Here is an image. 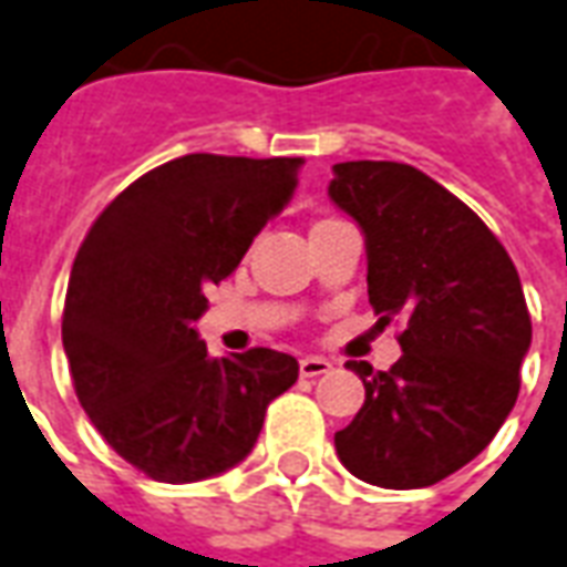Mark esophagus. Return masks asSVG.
<instances>
[{
	"label": "esophagus",
	"instance_id": "obj_1",
	"mask_svg": "<svg viewBox=\"0 0 567 567\" xmlns=\"http://www.w3.org/2000/svg\"><path fill=\"white\" fill-rule=\"evenodd\" d=\"M331 371V362L322 359V355H307L300 359V378H319V374H328Z\"/></svg>",
	"mask_w": 567,
	"mask_h": 567
}]
</instances>
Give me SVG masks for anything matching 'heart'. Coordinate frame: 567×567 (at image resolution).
Instances as JSON below:
<instances>
[{"label": "heart", "mask_w": 567, "mask_h": 567, "mask_svg": "<svg viewBox=\"0 0 567 567\" xmlns=\"http://www.w3.org/2000/svg\"><path fill=\"white\" fill-rule=\"evenodd\" d=\"M324 224H334V217H319V220H316V224H312V229L324 227Z\"/></svg>", "instance_id": "obj_1"}]
</instances>
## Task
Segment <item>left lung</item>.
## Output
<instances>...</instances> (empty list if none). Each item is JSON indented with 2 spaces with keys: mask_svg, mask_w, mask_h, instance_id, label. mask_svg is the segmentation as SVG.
<instances>
[{
  "mask_svg": "<svg viewBox=\"0 0 567 567\" xmlns=\"http://www.w3.org/2000/svg\"><path fill=\"white\" fill-rule=\"evenodd\" d=\"M328 196L362 227L368 303L399 322L390 371L347 362L365 405L334 433L340 463L378 488H426L504 426L532 347L522 282L482 217L402 162H340Z\"/></svg>",
  "mask_w": 567,
  "mask_h": 567,
  "instance_id": "8db88e82",
  "label": "left lung"
}]
</instances>
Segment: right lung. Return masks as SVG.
<instances>
[{"label":"right lung","instance_id":"right-lung-1","mask_svg":"<svg viewBox=\"0 0 567 567\" xmlns=\"http://www.w3.org/2000/svg\"><path fill=\"white\" fill-rule=\"evenodd\" d=\"M300 165L189 153L128 184L79 245L61 324L73 390L144 476L184 485L236 466L297 380L295 355L267 347L208 359L193 322L291 199Z\"/></svg>","mask_w":567,"mask_h":567}]
</instances>
